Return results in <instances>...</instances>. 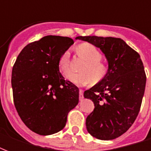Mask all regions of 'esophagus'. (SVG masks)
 Instances as JSON below:
<instances>
[{
    "mask_svg": "<svg viewBox=\"0 0 151 151\" xmlns=\"http://www.w3.org/2000/svg\"><path fill=\"white\" fill-rule=\"evenodd\" d=\"M79 99H83V91H82V89L79 90Z\"/></svg>",
    "mask_w": 151,
    "mask_h": 151,
    "instance_id": "1",
    "label": "esophagus"
}]
</instances>
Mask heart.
<instances>
[{"label":"heart","instance_id":"heart-1","mask_svg":"<svg viewBox=\"0 0 151 151\" xmlns=\"http://www.w3.org/2000/svg\"><path fill=\"white\" fill-rule=\"evenodd\" d=\"M78 52L86 63L80 69L79 73H71L67 76L69 82L78 86H83L92 81L99 82L104 78L108 71V65L102 62L101 52L94 44L84 43L78 47ZM70 52L65 50L60 55L59 68L63 74L67 75L70 73Z\"/></svg>","mask_w":151,"mask_h":151}]
</instances>
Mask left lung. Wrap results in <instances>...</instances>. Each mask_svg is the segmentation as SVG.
<instances>
[{
    "instance_id": "obj_1",
    "label": "left lung",
    "mask_w": 151,
    "mask_h": 151,
    "mask_svg": "<svg viewBox=\"0 0 151 151\" xmlns=\"http://www.w3.org/2000/svg\"><path fill=\"white\" fill-rule=\"evenodd\" d=\"M98 47L108 61L104 78L84 92L95 109L86 125L90 134L100 140H112L132 126L139 113L146 76L140 55L121 39L78 36Z\"/></svg>"
}]
</instances>
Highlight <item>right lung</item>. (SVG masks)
I'll return each instance as SVG.
<instances>
[{"label":"right lung","mask_w":151,"mask_h":151,"mask_svg":"<svg viewBox=\"0 0 151 151\" xmlns=\"http://www.w3.org/2000/svg\"><path fill=\"white\" fill-rule=\"evenodd\" d=\"M73 43L69 37L44 36L25 47L13 66L16 110L26 126L40 135L60 131L78 104L79 89L59 69L60 56Z\"/></svg>","instance_id":"obj_1"}]
</instances>
